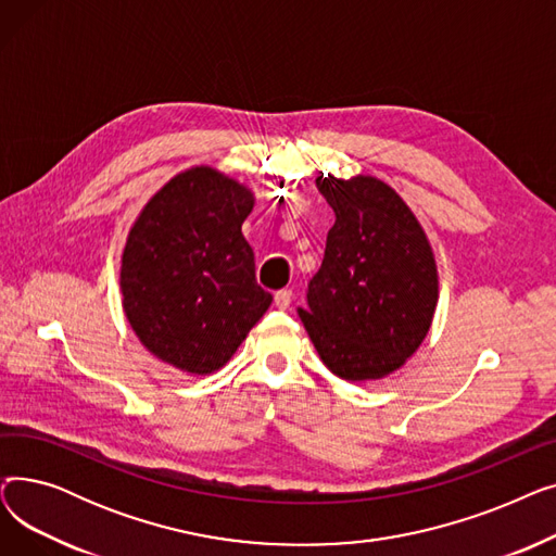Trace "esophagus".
Here are the masks:
<instances>
[{
	"label": "esophagus",
	"instance_id": "34e87169",
	"mask_svg": "<svg viewBox=\"0 0 556 556\" xmlns=\"http://www.w3.org/2000/svg\"><path fill=\"white\" fill-rule=\"evenodd\" d=\"M290 302H293V290H288V288L277 290V293H275V306L279 311H286L290 306Z\"/></svg>",
	"mask_w": 556,
	"mask_h": 556
}]
</instances>
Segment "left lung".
<instances>
[{"label":"left lung","mask_w":556,"mask_h":556,"mask_svg":"<svg viewBox=\"0 0 556 556\" xmlns=\"http://www.w3.org/2000/svg\"><path fill=\"white\" fill-rule=\"evenodd\" d=\"M336 223L323 266L298 308L323 363L344 381L396 371L424 342L440 298L424 227L401 195L371 175H317Z\"/></svg>","instance_id":"left-lung-1"}]
</instances>
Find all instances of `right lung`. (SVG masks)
Wrapping results in <instances>:
<instances>
[{"label": "right lung", "instance_id": "right-lung-1", "mask_svg": "<svg viewBox=\"0 0 556 556\" xmlns=\"http://www.w3.org/2000/svg\"><path fill=\"white\" fill-rule=\"evenodd\" d=\"M254 193L212 166L168 180L130 227L122 304L141 344L189 374H212L237 352L273 295L254 275L241 225Z\"/></svg>", "mask_w": 556, "mask_h": 556}]
</instances>
